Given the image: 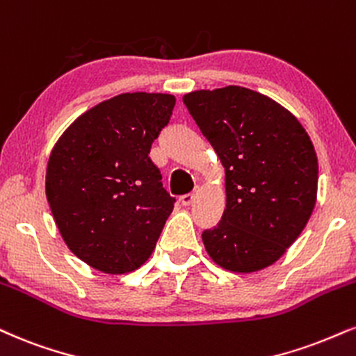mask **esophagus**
Here are the masks:
<instances>
[{"instance_id": "34e87169", "label": "esophagus", "mask_w": 356, "mask_h": 356, "mask_svg": "<svg viewBox=\"0 0 356 356\" xmlns=\"http://www.w3.org/2000/svg\"><path fill=\"white\" fill-rule=\"evenodd\" d=\"M194 199H195V194H186V195H182L179 200H181L182 205H191L192 202H194Z\"/></svg>"}]
</instances>
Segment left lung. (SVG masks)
I'll use <instances>...</instances> for the list:
<instances>
[{"label":"left lung","mask_w":356,"mask_h":356,"mask_svg":"<svg viewBox=\"0 0 356 356\" xmlns=\"http://www.w3.org/2000/svg\"><path fill=\"white\" fill-rule=\"evenodd\" d=\"M182 101L225 172L227 204L219 224L202 232L205 250L225 270H262L297 241L314 212V144L290 111L252 89H200Z\"/></svg>","instance_id":"1"}]
</instances>
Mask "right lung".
I'll return each instance as SVG.
<instances>
[{
    "mask_svg": "<svg viewBox=\"0 0 356 356\" xmlns=\"http://www.w3.org/2000/svg\"><path fill=\"white\" fill-rule=\"evenodd\" d=\"M172 94L124 92L81 114L46 169V197L63 241L96 270L121 275L156 248L175 199L149 157L169 124Z\"/></svg>",
    "mask_w": 356,
    "mask_h": 356,
    "instance_id": "obj_1",
    "label": "right lung"
}]
</instances>
